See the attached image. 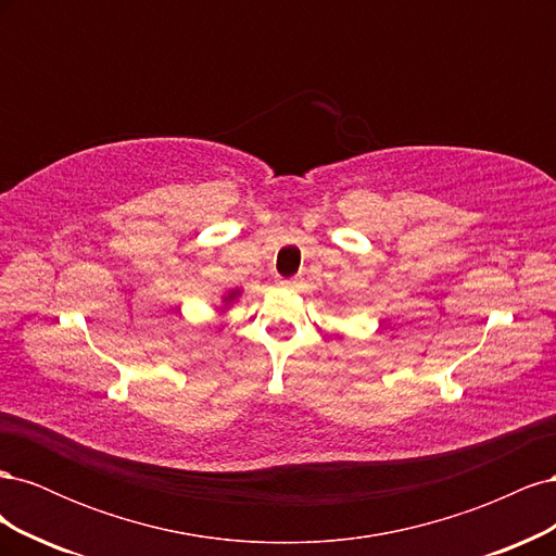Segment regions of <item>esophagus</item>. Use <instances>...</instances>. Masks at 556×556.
I'll return each instance as SVG.
<instances>
[{"instance_id":"esophagus-1","label":"esophagus","mask_w":556,"mask_h":556,"mask_svg":"<svg viewBox=\"0 0 556 556\" xmlns=\"http://www.w3.org/2000/svg\"><path fill=\"white\" fill-rule=\"evenodd\" d=\"M278 285H280V288H294L296 280L294 278H282V280H278Z\"/></svg>"}]
</instances>
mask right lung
<instances>
[{
  "label": "right lung",
  "instance_id": "add662e5",
  "mask_svg": "<svg viewBox=\"0 0 556 556\" xmlns=\"http://www.w3.org/2000/svg\"><path fill=\"white\" fill-rule=\"evenodd\" d=\"M237 296H239V290H237V292H231V294H227V296H225V301H233Z\"/></svg>",
  "mask_w": 556,
  "mask_h": 556
}]
</instances>
